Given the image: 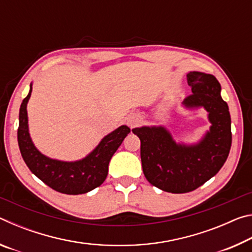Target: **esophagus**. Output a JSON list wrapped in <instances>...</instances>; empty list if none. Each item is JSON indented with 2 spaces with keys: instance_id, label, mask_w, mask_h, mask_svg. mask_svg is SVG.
Segmentation results:
<instances>
[{
  "instance_id": "esophagus-1",
  "label": "esophagus",
  "mask_w": 252,
  "mask_h": 252,
  "mask_svg": "<svg viewBox=\"0 0 252 252\" xmlns=\"http://www.w3.org/2000/svg\"><path fill=\"white\" fill-rule=\"evenodd\" d=\"M142 121V118L139 116V114H130L127 117V125H129L130 127H134L136 126H139Z\"/></svg>"
}]
</instances>
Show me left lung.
<instances>
[{
    "label": "left lung",
    "mask_w": 252,
    "mask_h": 252,
    "mask_svg": "<svg viewBox=\"0 0 252 252\" xmlns=\"http://www.w3.org/2000/svg\"><path fill=\"white\" fill-rule=\"evenodd\" d=\"M191 93L183 104L203 106L209 112L210 131L195 146L173 141L162 126H142L132 130L141 141L140 155L147 180L171 193L193 191L218 173L231 148V118L227 102L220 95L221 85L212 74L190 72L187 75Z\"/></svg>",
    "instance_id": "8db88e82"
}]
</instances>
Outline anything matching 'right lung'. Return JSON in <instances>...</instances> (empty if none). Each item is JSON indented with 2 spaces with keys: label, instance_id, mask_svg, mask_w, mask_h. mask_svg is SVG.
Instances as JSON below:
<instances>
[{
  "label": "right lung",
  "instance_id": "add662e5",
  "mask_svg": "<svg viewBox=\"0 0 252 252\" xmlns=\"http://www.w3.org/2000/svg\"><path fill=\"white\" fill-rule=\"evenodd\" d=\"M31 92L32 88L21 104L18 129L19 148L29 169L46 186L61 193L82 194L101 186L108 176L111 158L130 132V127L121 126L111 132L90 155L80 161L50 159L37 151L29 134L27 104Z\"/></svg>",
  "mask_w": 252,
  "mask_h": 252
}]
</instances>
